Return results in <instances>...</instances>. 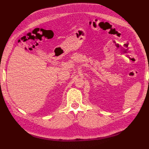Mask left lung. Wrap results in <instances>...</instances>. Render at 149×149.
I'll return each mask as SVG.
<instances>
[{
    "label": "left lung",
    "instance_id": "left-lung-1",
    "mask_svg": "<svg viewBox=\"0 0 149 149\" xmlns=\"http://www.w3.org/2000/svg\"><path fill=\"white\" fill-rule=\"evenodd\" d=\"M148 83H149V80H148Z\"/></svg>",
    "mask_w": 149,
    "mask_h": 149
}]
</instances>
